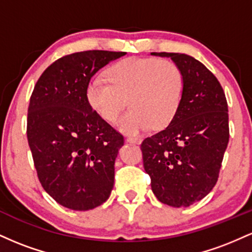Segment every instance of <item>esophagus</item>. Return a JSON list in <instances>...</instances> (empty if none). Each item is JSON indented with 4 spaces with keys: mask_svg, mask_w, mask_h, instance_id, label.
Instances as JSON below:
<instances>
[{
    "mask_svg": "<svg viewBox=\"0 0 252 252\" xmlns=\"http://www.w3.org/2000/svg\"><path fill=\"white\" fill-rule=\"evenodd\" d=\"M126 141L130 143H135V144H140L142 142V138L138 137V136H129V137H126Z\"/></svg>",
    "mask_w": 252,
    "mask_h": 252,
    "instance_id": "34e87169",
    "label": "esophagus"
}]
</instances>
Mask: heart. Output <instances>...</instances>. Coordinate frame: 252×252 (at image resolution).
I'll list each match as a JSON object with an SVG mask.
<instances>
[{
  "instance_id": "1",
  "label": "heart",
  "mask_w": 252,
  "mask_h": 252,
  "mask_svg": "<svg viewBox=\"0 0 252 252\" xmlns=\"http://www.w3.org/2000/svg\"><path fill=\"white\" fill-rule=\"evenodd\" d=\"M94 78L86 88V99L106 123H115L128 100L129 111L118 126L137 134L150 126L163 128L174 120L181 105L184 76L168 59L131 57L121 60Z\"/></svg>"
}]
</instances>
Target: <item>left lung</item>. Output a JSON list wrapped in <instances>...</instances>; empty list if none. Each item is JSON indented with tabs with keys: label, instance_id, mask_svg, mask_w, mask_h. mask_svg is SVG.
<instances>
[{
	"label": "left lung",
	"instance_id": "8db88e82",
	"mask_svg": "<svg viewBox=\"0 0 252 252\" xmlns=\"http://www.w3.org/2000/svg\"><path fill=\"white\" fill-rule=\"evenodd\" d=\"M152 54L169 57L180 67L184 94L169 126L141 144L143 167L158 200L187 207L205 198L218 180L230 137L226 97L215 74L193 57Z\"/></svg>",
	"mask_w": 252,
	"mask_h": 252
}]
</instances>
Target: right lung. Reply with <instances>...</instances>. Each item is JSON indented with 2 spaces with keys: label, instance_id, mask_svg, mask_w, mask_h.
Wrapping results in <instances>:
<instances>
[{
  "label": "right lung",
  "instance_id": "1",
  "mask_svg": "<svg viewBox=\"0 0 252 252\" xmlns=\"http://www.w3.org/2000/svg\"><path fill=\"white\" fill-rule=\"evenodd\" d=\"M126 52L85 51L51 63L34 86L27 138L43 189L63 207L88 211L108 200L114 187L121 132L86 99L96 72Z\"/></svg>",
  "mask_w": 252,
  "mask_h": 252
}]
</instances>
